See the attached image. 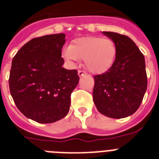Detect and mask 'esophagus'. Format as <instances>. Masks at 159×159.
I'll list each match as a JSON object with an SVG mask.
<instances>
[{"mask_svg":"<svg viewBox=\"0 0 159 159\" xmlns=\"http://www.w3.org/2000/svg\"><path fill=\"white\" fill-rule=\"evenodd\" d=\"M85 74H86V72L82 71V70H79V71H78V76H79V77H82V76H84Z\"/></svg>","mask_w":159,"mask_h":159,"instance_id":"obj_1","label":"esophagus"}]
</instances>
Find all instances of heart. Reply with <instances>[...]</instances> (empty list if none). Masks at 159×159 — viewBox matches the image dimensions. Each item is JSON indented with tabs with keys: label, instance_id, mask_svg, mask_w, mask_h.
Listing matches in <instances>:
<instances>
[{
	"label": "heart",
	"instance_id": "1",
	"mask_svg": "<svg viewBox=\"0 0 159 159\" xmlns=\"http://www.w3.org/2000/svg\"><path fill=\"white\" fill-rule=\"evenodd\" d=\"M117 53L116 43L108 38L88 36L77 39L62 51V56L70 64L74 65L80 59L90 72L101 74L113 66Z\"/></svg>",
	"mask_w": 159,
	"mask_h": 159
}]
</instances>
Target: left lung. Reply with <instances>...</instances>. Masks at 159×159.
<instances>
[{"instance_id": "obj_1", "label": "left lung", "mask_w": 159, "mask_h": 159, "mask_svg": "<svg viewBox=\"0 0 159 159\" xmlns=\"http://www.w3.org/2000/svg\"><path fill=\"white\" fill-rule=\"evenodd\" d=\"M102 33L116 43L113 66L94 76L93 101L100 113L114 119L131 116L139 109L147 90L144 56L128 36Z\"/></svg>"}]
</instances>
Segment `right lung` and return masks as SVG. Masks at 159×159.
Returning <instances> with one entry per match:
<instances>
[{
	"label": "right lung",
	"mask_w": 159,
	"mask_h": 159,
	"mask_svg": "<svg viewBox=\"0 0 159 159\" xmlns=\"http://www.w3.org/2000/svg\"><path fill=\"white\" fill-rule=\"evenodd\" d=\"M64 43V34L34 38L12 59L11 97L24 116L38 123H53L67 116L71 94L79 82L77 70L62 67Z\"/></svg>",
	"instance_id": "add662e5"
}]
</instances>
